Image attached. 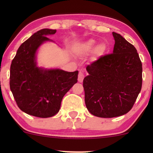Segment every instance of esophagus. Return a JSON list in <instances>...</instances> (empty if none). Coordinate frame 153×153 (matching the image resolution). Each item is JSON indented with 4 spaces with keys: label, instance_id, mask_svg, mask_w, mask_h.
I'll use <instances>...</instances> for the list:
<instances>
[{
    "label": "esophagus",
    "instance_id": "obj_1",
    "mask_svg": "<svg viewBox=\"0 0 153 153\" xmlns=\"http://www.w3.org/2000/svg\"><path fill=\"white\" fill-rule=\"evenodd\" d=\"M83 78H84V74L82 73V72H80L78 74V81L80 82H82V81H83Z\"/></svg>",
    "mask_w": 153,
    "mask_h": 153
}]
</instances>
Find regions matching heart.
Instances as JSON below:
<instances>
[{"label": "heart", "instance_id": "heart-1", "mask_svg": "<svg viewBox=\"0 0 153 153\" xmlns=\"http://www.w3.org/2000/svg\"><path fill=\"white\" fill-rule=\"evenodd\" d=\"M108 47L104 43H100L97 45L96 40L90 39L86 41L80 43L76 47V52L80 55H87L94 52L96 57H102L106 53Z\"/></svg>", "mask_w": 153, "mask_h": 153}]
</instances>
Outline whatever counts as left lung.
Segmentation results:
<instances>
[{
  "label": "left lung",
  "instance_id": "left-lung-1",
  "mask_svg": "<svg viewBox=\"0 0 153 153\" xmlns=\"http://www.w3.org/2000/svg\"><path fill=\"white\" fill-rule=\"evenodd\" d=\"M113 53L87 66L83 79L85 103L91 114L112 118L128 113L142 88L143 67L136 48L113 32Z\"/></svg>",
  "mask_w": 153,
  "mask_h": 153
}]
</instances>
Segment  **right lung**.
Returning a JSON list of instances; mask_svg holds the SVG:
<instances>
[{
    "label": "right lung",
    "instance_id": "add662e5",
    "mask_svg": "<svg viewBox=\"0 0 153 153\" xmlns=\"http://www.w3.org/2000/svg\"><path fill=\"white\" fill-rule=\"evenodd\" d=\"M55 33V29H43L31 35L19 47L10 65V88L19 108L40 118L58 113L63 96L78 82V71L37 65L38 49L46 42H53L47 36Z\"/></svg>",
    "mask_w": 153,
    "mask_h": 153
}]
</instances>
